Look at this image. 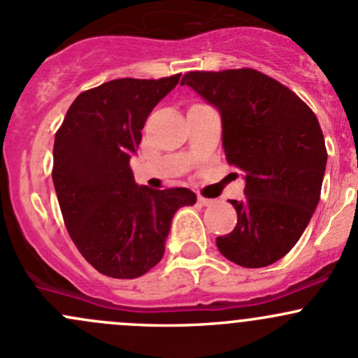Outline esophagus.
<instances>
[{
  "label": "esophagus",
  "mask_w": 358,
  "mask_h": 358,
  "mask_svg": "<svg viewBox=\"0 0 358 358\" xmlns=\"http://www.w3.org/2000/svg\"><path fill=\"white\" fill-rule=\"evenodd\" d=\"M198 201H200V205L203 206H212L215 203V200H208V198H203V196H198Z\"/></svg>",
  "instance_id": "34e87169"
}]
</instances>
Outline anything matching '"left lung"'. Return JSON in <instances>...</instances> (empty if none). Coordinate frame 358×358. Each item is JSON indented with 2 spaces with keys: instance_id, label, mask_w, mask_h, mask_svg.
I'll list each match as a JSON object with an SVG mask.
<instances>
[{
  "instance_id": "1",
  "label": "left lung",
  "mask_w": 358,
  "mask_h": 358,
  "mask_svg": "<svg viewBox=\"0 0 358 358\" xmlns=\"http://www.w3.org/2000/svg\"><path fill=\"white\" fill-rule=\"evenodd\" d=\"M189 86L222 119V146L245 172L233 233L217 238L227 260L267 267L286 255L314 215L327 152L315 113L293 91L253 69L187 72Z\"/></svg>"
}]
</instances>
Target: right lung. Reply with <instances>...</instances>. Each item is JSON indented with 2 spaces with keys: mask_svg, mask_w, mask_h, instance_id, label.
I'll return each instance as SVG.
<instances>
[{
  "mask_svg": "<svg viewBox=\"0 0 358 358\" xmlns=\"http://www.w3.org/2000/svg\"><path fill=\"white\" fill-rule=\"evenodd\" d=\"M179 79H115L84 91L55 136L53 184L65 226L80 255L108 278L153 268L174 213L196 203L187 187L138 186L129 165L146 119Z\"/></svg>",
  "mask_w": 358,
  "mask_h": 358,
  "instance_id": "obj_1",
  "label": "right lung"
}]
</instances>
